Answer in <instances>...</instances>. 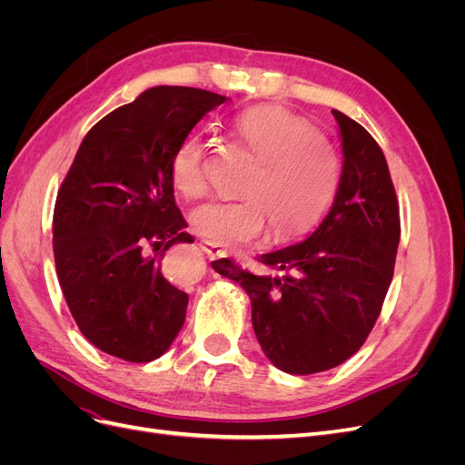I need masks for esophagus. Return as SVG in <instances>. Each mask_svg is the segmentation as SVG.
Returning a JSON list of instances; mask_svg holds the SVG:
<instances>
[{
	"label": "esophagus",
	"mask_w": 465,
	"mask_h": 465,
	"mask_svg": "<svg viewBox=\"0 0 465 465\" xmlns=\"http://www.w3.org/2000/svg\"><path fill=\"white\" fill-rule=\"evenodd\" d=\"M200 246H202V250L205 252V254L209 256V258H221L224 252L217 246V244H213V242H207V241H202L200 242Z\"/></svg>",
	"instance_id": "1"
}]
</instances>
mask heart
I'll list each match as a JSON object with an SVG mask.
<instances>
[{"mask_svg":"<svg viewBox=\"0 0 465 465\" xmlns=\"http://www.w3.org/2000/svg\"><path fill=\"white\" fill-rule=\"evenodd\" d=\"M236 135L260 161L246 180L242 202H213L198 207L190 221L209 242L229 248L252 246L273 232L287 244L314 231L330 211L341 184V164L323 135L277 106L248 110L236 120ZM174 188L190 200L209 192L207 145L188 137L171 164Z\"/></svg>","mask_w":465,"mask_h":465,"instance_id":"obj_1","label":"heart"}]
</instances>
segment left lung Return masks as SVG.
<instances>
[{
    "instance_id": "obj_1",
    "label": "left lung",
    "mask_w": 465,
    "mask_h": 465,
    "mask_svg": "<svg viewBox=\"0 0 465 465\" xmlns=\"http://www.w3.org/2000/svg\"><path fill=\"white\" fill-rule=\"evenodd\" d=\"M343 168L330 213L301 244L263 254L270 272L229 258L211 265L250 297L265 357L289 374L337 367L367 341L382 311L400 244V205L374 137L340 110Z\"/></svg>"
}]
</instances>
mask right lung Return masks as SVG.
Instances as JSON below:
<instances>
[{
    "label": "right lung",
    "mask_w": 465,
    "mask_h": 465,
    "mask_svg": "<svg viewBox=\"0 0 465 465\" xmlns=\"http://www.w3.org/2000/svg\"><path fill=\"white\" fill-rule=\"evenodd\" d=\"M227 96L151 87L83 139L54 207V260L81 333L128 362L159 359L184 326L188 294L163 275L164 252L193 242L174 202L176 149Z\"/></svg>",
    "instance_id": "obj_1"
}]
</instances>
